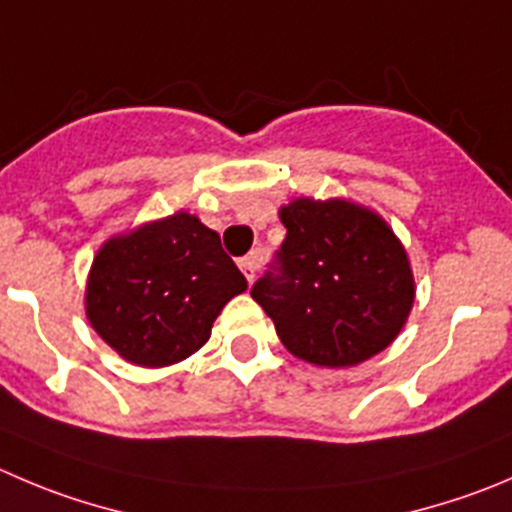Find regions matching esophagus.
<instances>
[{"label":"esophagus","instance_id":"1","mask_svg":"<svg viewBox=\"0 0 512 512\" xmlns=\"http://www.w3.org/2000/svg\"><path fill=\"white\" fill-rule=\"evenodd\" d=\"M238 266H241L243 276H246V281L251 284V281L256 279V271H259V256H256V253H248V256H243V259L238 261Z\"/></svg>","mask_w":512,"mask_h":512}]
</instances>
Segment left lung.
Returning a JSON list of instances; mask_svg holds the SVG:
<instances>
[{
    "label": "left lung",
    "mask_w": 512,
    "mask_h": 512,
    "mask_svg": "<svg viewBox=\"0 0 512 512\" xmlns=\"http://www.w3.org/2000/svg\"><path fill=\"white\" fill-rule=\"evenodd\" d=\"M276 274L251 289L281 344L316 367H357L384 352L415 304L410 256L387 221L347 198H294Z\"/></svg>",
    "instance_id": "left-lung-1"
}]
</instances>
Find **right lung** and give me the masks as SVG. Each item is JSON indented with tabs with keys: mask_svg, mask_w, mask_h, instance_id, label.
Listing matches in <instances>:
<instances>
[{
	"mask_svg": "<svg viewBox=\"0 0 512 512\" xmlns=\"http://www.w3.org/2000/svg\"><path fill=\"white\" fill-rule=\"evenodd\" d=\"M246 279L221 236L188 211L110 236L92 259L85 314L102 342L135 367H170L208 342Z\"/></svg>",
	"mask_w": 512,
	"mask_h": 512,
	"instance_id": "1",
	"label": "right lung"
}]
</instances>
